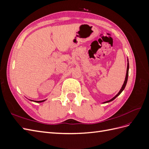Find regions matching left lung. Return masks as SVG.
I'll list each match as a JSON object with an SVG mask.
<instances>
[{"label": "left lung", "instance_id": "obj_1", "mask_svg": "<svg viewBox=\"0 0 149 149\" xmlns=\"http://www.w3.org/2000/svg\"><path fill=\"white\" fill-rule=\"evenodd\" d=\"M129 60H128V58H127V71H126V74H125V80H124V84H123V86H122V88H121V89H120V91H119V93L116 94V95L114 96V97H112V99H111L110 100H109V101H105V102H102V103H107V102H111V101H113L114 100H115V99L118 97L119 94L123 91V90L125 89V86H126V84H127V79H128V75H129Z\"/></svg>", "mask_w": 149, "mask_h": 149}]
</instances>
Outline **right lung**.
I'll list each match as a JSON object with an SVG mask.
<instances>
[{
	"instance_id": "add662e5",
	"label": "right lung",
	"mask_w": 149,
	"mask_h": 149,
	"mask_svg": "<svg viewBox=\"0 0 149 149\" xmlns=\"http://www.w3.org/2000/svg\"><path fill=\"white\" fill-rule=\"evenodd\" d=\"M30 100V101H34V102H38V103H39V102H42L45 101L47 100H42V101H33V100Z\"/></svg>"
}]
</instances>
